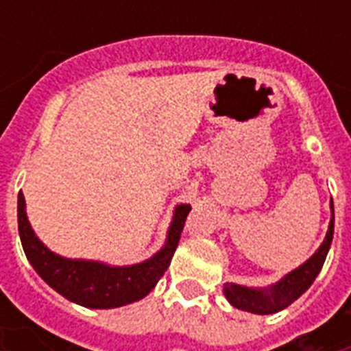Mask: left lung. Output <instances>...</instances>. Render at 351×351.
<instances>
[{
  "mask_svg": "<svg viewBox=\"0 0 351 351\" xmlns=\"http://www.w3.org/2000/svg\"><path fill=\"white\" fill-rule=\"evenodd\" d=\"M330 211H332V219H330L326 237L319 245V250L304 264H300L293 271L284 275L278 282L266 286V288H250V286L226 282L224 295L226 299L230 300V304L239 310L256 313V315H269V313H277V311L288 308L291 302L299 299L300 295L313 284L315 277L322 269V264L326 261L328 251L332 245L333 224H335L333 202H330Z\"/></svg>",
  "mask_w": 351,
  "mask_h": 351,
  "instance_id": "left-lung-1",
  "label": "left lung"
}]
</instances>
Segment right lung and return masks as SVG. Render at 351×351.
<instances>
[{
    "label": "right lung",
    "mask_w": 351,
    "mask_h": 351,
    "mask_svg": "<svg viewBox=\"0 0 351 351\" xmlns=\"http://www.w3.org/2000/svg\"><path fill=\"white\" fill-rule=\"evenodd\" d=\"M189 211V204L176 206L162 250L147 261L132 266H111L98 261L65 258L49 250L36 237L27 219L23 193L18 195V231L25 255L36 273L52 289L85 308L109 310L143 299L156 286L160 277L169 267Z\"/></svg>",
    "instance_id": "right-lung-1"
}]
</instances>
